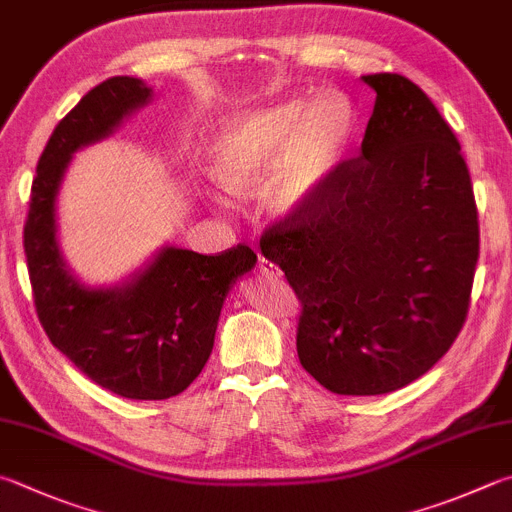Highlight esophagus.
<instances>
[{"mask_svg": "<svg viewBox=\"0 0 512 512\" xmlns=\"http://www.w3.org/2000/svg\"><path fill=\"white\" fill-rule=\"evenodd\" d=\"M258 269H260V272H263V276H267V278H281V276H283L281 267H278L276 263H272V260H267L265 256H258Z\"/></svg>", "mask_w": 512, "mask_h": 512, "instance_id": "esophagus-1", "label": "esophagus"}]
</instances>
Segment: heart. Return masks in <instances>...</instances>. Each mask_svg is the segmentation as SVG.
I'll list each match as a JSON object with an SVG mask.
<instances>
[{
    "label": "heart",
    "mask_w": 512,
    "mask_h": 512,
    "mask_svg": "<svg viewBox=\"0 0 512 512\" xmlns=\"http://www.w3.org/2000/svg\"><path fill=\"white\" fill-rule=\"evenodd\" d=\"M352 106L339 93L292 98L231 118L209 149V176L243 196L263 179V200L276 216L312 209L350 147Z\"/></svg>",
    "instance_id": "heart-1"
}]
</instances>
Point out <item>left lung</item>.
Segmentation results:
<instances>
[{
	"label": "left lung",
	"instance_id": "1",
	"mask_svg": "<svg viewBox=\"0 0 512 512\" xmlns=\"http://www.w3.org/2000/svg\"><path fill=\"white\" fill-rule=\"evenodd\" d=\"M363 82L376 102L359 158L341 162L312 209L260 236L301 301V365L350 397L399 390L450 350L479 258L475 194L448 122L408 77Z\"/></svg>",
	"mask_w": 512,
	"mask_h": 512
}]
</instances>
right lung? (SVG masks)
<instances>
[{
  "instance_id": "obj_1",
  "label": "right lung",
  "mask_w": 512,
  "mask_h": 512,
  "mask_svg": "<svg viewBox=\"0 0 512 512\" xmlns=\"http://www.w3.org/2000/svg\"><path fill=\"white\" fill-rule=\"evenodd\" d=\"M151 89L138 77H109L57 124L37 162L24 225L35 310L51 343L75 368L124 399L160 401L194 383L214 347L225 296L256 265L247 245L216 256L162 247L147 269L113 289L82 285L57 245L55 198L73 153L98 142Z\"/></svg>"
}]
</instances>
